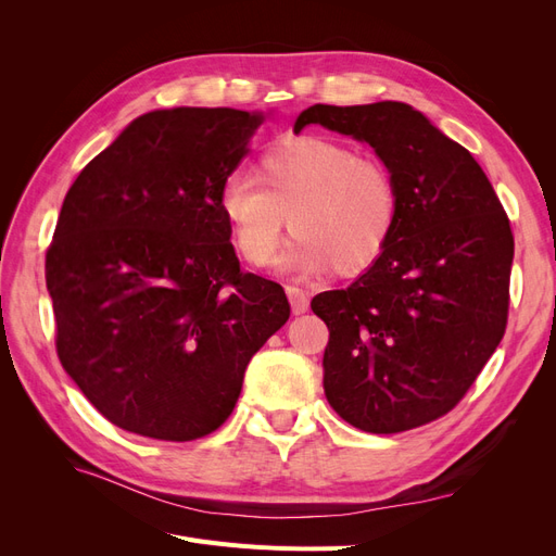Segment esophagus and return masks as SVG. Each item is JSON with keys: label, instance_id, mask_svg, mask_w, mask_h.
<instances>
[{"label": "esophagus", "instance_id": "esophagus-1", "mask_svg": "<svg viewBox=\"0 0 556 556\" xmlns=\"http://www.w3.org/2000/svg\"><path fill=\"white\" fill-rule=\"evenodd\" d=\"M288 296H290V304H292V313L294 315H301V313L308 311V306H311L308 292L294 288V285H288Z\"/></svg>", "mask_w": 556, "mask_h": 556}]
</instances>
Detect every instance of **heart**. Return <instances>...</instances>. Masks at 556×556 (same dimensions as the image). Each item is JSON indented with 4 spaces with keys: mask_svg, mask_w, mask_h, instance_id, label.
Instances as JSON below:
<instances>
[{
    "mask_svg": "<svg viewBox=\"0 0 556 556\" xmlns=\"http://www.w3.org/2000/svg\"><path fill=\"white\" fill-rule=\"evenodd\" d=\"M217 208L250 266L276 260L290 223L294 239L282 260L290 271L317 274L333 264L350 276L376 264L390 245L401 194L382 160L357 155L333 137L301 134L268 146L255 176L225 178Z\"/></svg>",
    "mask_w": 556,
    "mask_h": 556,
    "instance_id": "b5f03b06",
    "label": "heart"
}]
</instances>
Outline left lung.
Returning <instances> with one entry per match:
<instances>
[{
    "mask_svg": "<svg viewBox=\"0 0 556 556\" xmlns=\"http://www.w3.org/2000/svg\"><path fill=\"white\" fill-rule=\"evenodd\" d=\"M323 125L366 141L399 182L390 245L348 290L317 294L325 394L348 425L399 433L447 415L508 325L515 239L480 164L408 104H315Z\"/></svg>",
    "mask_w": 556,
    "mask_h": 556,
    "instance_id": "obj_1",
    "label": "left lung"
}]
</instances>
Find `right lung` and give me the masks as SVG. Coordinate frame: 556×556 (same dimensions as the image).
Instances as JSON below:
<instances>
[{"mask_svg":"<svg viewBox=\"0 0 556 556\" xmlns=\"http://www.w3.org/2000/svg\"><path fill=\"white\" fill-rule=\"evenodd\" d=\"M262 113L137 117L64 197L46 285L64 371L111 425L204 439L237 406L250 357L290 317L278 282L241 271L217 192Z\"/></svg>","mask_w":556,"mask_h":556,"instance_id":"right-lung-1","label":"right lung"}]
</instances>
